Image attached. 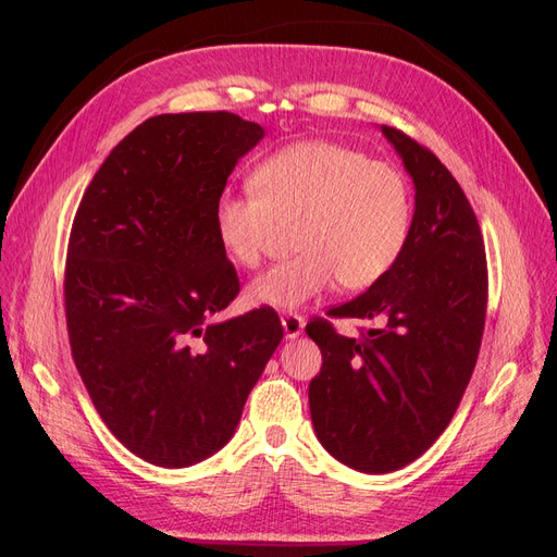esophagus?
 Returning <instances> with one entry per match:
<instances>
[{
    "instance_id": "34e87169",
    "label": "esophagus",
    "mask_w": 557,
    "mask_h": 557,
    "mask_svg": "<svg viewBox=\"0 0 557 557\" xmlns=\"http://www.w3.org/2000/svg\"><path fill=\"white\" fill-rule=\"evenodd\" d=\"M281 323H283V332H285V336H288V339H297V336L305 332V325H307L305 318H301L299 313H293V311L283 313Z\"/></svg>"
}]
</instances>
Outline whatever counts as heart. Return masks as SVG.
I'll return each instance as SVG.
<instances>
[{
  "label": "heart",
  "mask_w": 557,
  "mask_h": 557,
  "mask_svg": "<svg viewBox=\"0 0 557 557\" xmlns=\"http://www.w3.org/2000/svg\"><path fill=\"white\" fill-rule=\"evenodd\" d=\"M252 188L225 190L215 201L213 230L225 256L256 267L278 227L293 223L297 250L248 283L252 307L299 309L334 281L344 290H364L407 246V178L356 148L323 139L290 144L258 164Z\"/></svg>",
  "instance_id": "obj_1"
}]
</instances>
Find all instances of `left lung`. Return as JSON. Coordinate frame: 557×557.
<instances>
[{"label": "left lung", "mask_w": 557, "mask_h": 557, "mask_svg": "<svg viewBox=\"0 0 557 557\" xmlns=\"http://www.w3.org/2000/svg\"><path fill=\"white\" fill-rule=\"evenodd\" d=\"M413 178L416 209L397 262L334 318L372 320L352 339L325 318L307 325L323 352L309 385L318 442L364 474L420 458L446 430L476 367L487 267L474 209L432 150L381 125Z\"/></svg>", "instance_id": "8db88e82"}]
</instances>
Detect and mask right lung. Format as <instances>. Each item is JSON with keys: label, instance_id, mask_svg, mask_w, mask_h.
<instances>
[{"label": "right lung", "instance_id": "add662e5", "mask_svg": "<svg viewBox=\"0 0 557 557\" xmlns=\"http://www.w3.org/2000/svg\"><path fill=\"white\" fill-rule=\"evenodd\" d=\"M262 137L227 111L148 117L78 205L64 269L72 356L107 428L150 465L221 450L283 339L269 307L209 323L239 293L213 207Z\"/></svg>", "mask_w": 557, "mask_h": 557}]
</instances>
